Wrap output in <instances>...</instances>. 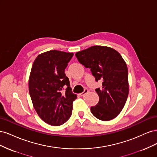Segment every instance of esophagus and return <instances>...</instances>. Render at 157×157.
Masks as SVG:
<instances>
[{"label":"esophagus","mask_w":157,"mask_h":157,"mask_svg":"<svg viewBox=\"0 0 157 157\" xmlns=\"http://www.w3.org/2000/svg\"><path fill=\"white\" fill-rule=\"evenodd\" d=\"M88 91H89V90H88V89H85V90H84V92H82V93H80V94H79V95H80V96H84V95H85V94H87V93L88 92Z\"/></svg>","instance_id":"esophagus-1"}]
</instances>
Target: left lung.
<instances>
[{"mask_svg": "<svg viewBox=\"0 0 157 157\" xmlns=\"http://www.w3.org/2000/svg\"><path fill=\"white\" fill-rule=\"evenodd\" d=\"M79 62L90 68L102 87L96 88L99 100L90 110L98 119L108 121L118 116L124 107L129 92L128 68L118 52L110 47L94 46L75 54Z\"/></svg>", "mask_w": 157, "mask_h": 157, "instance_id": "1", "label": "left lung"}]
</instances>
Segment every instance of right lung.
Instances as JSON below:
<instances>
[{
  "label": "right lung",
  "instance_id": "obj_1",
  "mask_svg": "<svg viewBox=\"0 0 157 157\" xmlns=\"http://www.w3.org/2000/svg\"><path fill=\"white\" fill-rule=\"evenodd\" d=\"M73 56V53L50 50L38 56L32 65L29 91L33 105L41 119L52 126L68 121L73 102L77 98L65 73ZM65 87L66 92L62 93Z\"/></svg>",
  "mask_w": 157,
  "mask_h": 157
}]
</instances>
